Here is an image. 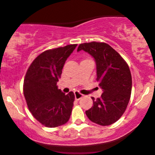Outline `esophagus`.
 <instances>
[{"label":"esophagus","instance_id":"34e87169","mask_svg":"<svg viewBox=\"0 0 155 155\" xmlns=\"http://www.w3.org/2000/svg\"><path fill=\"white\" fill-rule=\"evenodd\" d=\"M82 96H83V94H82L81 93L78 92V91H76V92H75V99H76V100L79 101V99L82 98Z\"/></svg>","mask_w":155,"mask_h":155}]
</instances>
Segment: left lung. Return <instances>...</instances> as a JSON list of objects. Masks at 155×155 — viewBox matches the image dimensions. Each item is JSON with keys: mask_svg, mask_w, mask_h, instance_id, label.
Returning <instances> with one entry per match:
<instances>
[{"mask_svg": "<svg viewBox=\"0 0 155 155\" xmlns=\"http://www.w3.org/2000/svg\"><path fill=\"white\" fill-rule=\"evenodd\" d=\"M82 50L94 58L96 80L103 91L98 98L91 97L93 106L85 114L94 124L111 125L122 117L130 101L132 91L130 67L120 54L106 43H83L79 45L77 51Z\"/></svg>", "mask_w": 155, "mask_h": 155, "instance_id": "obj_1", "label": "left lung"}]
</instances>
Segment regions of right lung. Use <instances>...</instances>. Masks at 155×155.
<instances>
[{"label":"right lung","mask_w":155,"mask_h":155,"mask_svg":"<svg viewBox=\"0 0 155 155\" xmlns=\"http://www.w3.org/2000/svg\"><path fill=\"white\" fill-rule=\"evenodd\" d=\"M77 45L50 49L39 54L25 74L23 94L28 110L46 127H58L69 120L75 100L74 93L65 94L57 82L67 58Z\"/></svg>","instance_id":"add662e5"}]
</instances>
